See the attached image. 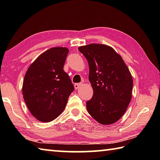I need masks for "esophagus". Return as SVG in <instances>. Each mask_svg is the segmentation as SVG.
<instances>
[{"label":"esophagus","mask_w":160,"mask_h":160,"mask_svg":"<svg viewBox=\"0 0 160 160\" xmlns=\"http://www.w3.org/2000/svg\"><path fill=\"white\" fill-rule=\"evenodd\" d=\"M82 85V84L81 83H75L74 85V87H75V90H78V88H80V86Z\"/></svg>","instance_id":"1"}]
</instances>
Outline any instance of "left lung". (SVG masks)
<instances>
[{
  "label": "left lung",
  "mask_w": 160,
  "mask_h": 160,
  "mask_svg": "<svg viewBox=\"0 0 160 160\" xmlns=\"http://www.w3.org/2000/svg\"><path fill=\"white\" fill-rule=\"evenodd\" d=\"M88 60L93 96L86 102L88 113L103 125L115 123L131 100L132 78L128 67L113 48L100 44L80 47Z\"/></svg>",
  "instance_id": "left-lung-1"
}]
</instances>
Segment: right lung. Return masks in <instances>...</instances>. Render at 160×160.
I'll use <instances>...</instances> for the list:
<instances>
[{
  "label": "right lung",
  "mask_w": 160,
  "mask_h": 160,
  "mask_svg": "<svg viewBox=\"0 0 160 160\" xmlns=\"http://www.w3.org/2000/svg\"><path fill=\"white\" fill-rule=\"evenodd\" d=\"M68 49L53 47L42 53L27 71L23 98L29 112L43 122H49L63 112L74 86L63 70Z\"/></svg>",
  "instance_id": "1"
}]
</instances>
